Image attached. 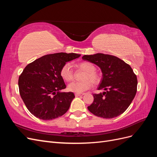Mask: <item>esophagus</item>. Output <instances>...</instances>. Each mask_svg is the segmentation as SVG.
Wrapping results in <instances>:
<instances>
[{
    "label": "esophagus",
    "instance_id": "esophagus-1",
    "mask_svg": "<svg viewBox=\"0 0 157 157\" xmlns=\"http://www.w3.org/2000/svg\"><path fill=\"white\" fill-rule=\"evenodd\" d=\"M75 96L76 97H78L80 96H83V95H84V94H79V93H76L75 94Z\"/></svg>",
    "mask_w": 157,
    "mask_h": 157
}]
</instances>
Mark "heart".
Here are the masks:
<instances>
[{
  "label": "heart",
  "mask_w": 157,
  "mask_h": 157,
  "mask_svg": "<svg viewBox=\"0 0 157 157\" xmlns=\"http://www.w3.org/2000/svg\"><path fill=\"white\" fill-rule=\"evenodd\" d=\"M78 66L79 68L86 71V73L83 77L84 80L81 82H73L69 84L68 86L69 91L75 93H82L92 87L91 81L92 83L95 84H97L100 82L101 77L96 71V67L94 64L88 61H84V62L80 63ZM60 75L62 78L67 82H70L73 80V71L71 63H67L63 66L60 71ZM90 79L91 80V82Z\"/></svg>",
  "instance_id": "b5f03b06"
}]
</instances>
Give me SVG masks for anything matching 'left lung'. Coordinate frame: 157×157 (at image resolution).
I'll use <instances>...</instances> for the list:
<instances>
[{
	"label": "left lung",
	"instance_id": "1",
	"mask_svg": "<svg viewBox=\"0 0 157 157\" xmlns=\"http://www.w3.org/2000/svg\"><path fill=\"white\" fill-rule=\"evenodd\" d=\"M82 59L100 68L102 73L98 90L105 91L94 94V101L88 107L96 116L113 118L124 113L134 99L137 80L130 66L116 56L97 53L84 55Z\"/></svg>",
	"mask_w": 157,
	"mask_h": 157
}]
</instances>
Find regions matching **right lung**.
I'll use <instances>...</instances> for the list:
<instances>
[{"label":"right lung","mask_w":157,"mask_h":157,"mask_svg":"<svg viewBox=\"0 0 157 157\" xmlns=\"http://www.w3.org/2000/svg\"><path fill=\"white\" fill-rule=\"evenodd\" d=\"M80 54L56 53L46 55L27 65L19 77L21 99L32 115L41 120L55 119L68 111L75 98L66 88L60 71L68 61Z\"/></svg>","instance_id":"1"}]
</instances>
